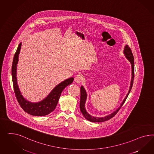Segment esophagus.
<instances>
[{"label": "esophagus", "mask_w": 154, "mask_h": 154, "mask_svg": "<svg viewBox=\"0 0 154 154\" xmlns=\"http://www.w3.org/2000/svg\"><path fill=\"white\" fill-rule=\"evenodd\" d=\"M83 79V75L81 74H79L77 75L75 78V81L77 84H79Z\"/></svg>", "instance_id": "1"}]
</instances>
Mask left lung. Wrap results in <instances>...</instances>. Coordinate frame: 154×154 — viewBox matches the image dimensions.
Wrapping results in <instances>:
<instances>
[{"mask_svg":"<svg viewBox=\"0 0 154 154\" xmlns=\"http://www.w3.org/2000/svg\"><path fill=\"white\" fill-rule=\"evenodd\" d=\"M124 54L125 55L126 59L131 63V86H130V88H129V90L128 91V93L127 94L125 98H124L122 102L121 103L120 106L118 108L116 111H115L114 112H112V113H111L110 115H108L106 116L103 117H97L91 116L86 110L85 103L86 101L88 95H87L86 91L85 90V89L84 88V86H82L81 87V97H80L79 107H80L81 112L84 115L85 118L86 119H87L88 120L93 122H100L107 121L108 120L112 118L116 114L117 112H119V111L121 108L123 104L125 102L126 99L129 95V94L130 93V92H131V89L132 88L133 84V81H134V57L133 55L132 52L131 51L130 47L128 46V45H127L124 48Z\"/></svg>","mask_w":154,"mask_h":154,"instance_id":"left-lung-1","label":"left lung"}]
</instances>
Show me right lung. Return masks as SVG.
<instances>
[{
    "label": "right lung",
    "instance_id": "obj_1",
    "mask_svg": "<svg viewBox=\"0 0 154 154\" xmlns=\"http://www.w3.org/2000/svg\"><path fill=\"white\" fill-rule=\"evenodd\" d=\"M21 43L19 44V46L14 54L12 65V77L15 95L19 104L20 105L21 107L23 109L24 111L33 116H46L52 112L55 109L63 90L65 89V87L73 82L74 79L73 77H71L65 79L64 81L58 84L52 90L50 93L47 95V97L41 101L37 103L30 102L28 100L23 98L17 85L16 77L17 64L19 61V54L21 50Z\"/></svg>",
    "mask_w": 154,
    "mask_h": 154
}]
</instances>
